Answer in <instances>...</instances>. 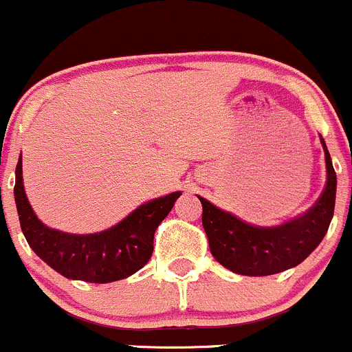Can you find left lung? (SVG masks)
Instances as JSON below:
<instances>
[{
    "label": "left lung",
    "instance_id": "obj_1",
    "mask_svg": "<svg viewBox=\"0 0 352 352\" xmlns=\"http://www.w3.org/2000/svg\"><path fill=\"white\" fill-rule=\"evenodd\" d=\"M320 142L325 152L327 184L316 204L294 221L258 228L198 197L208 246L221 265L241 276H272L299 265L320 245L332 221L337 188L332 159L322 137Z\"/></svg>",
    "mask_w": 352,
    "mask_h": 352
}]
</instances>
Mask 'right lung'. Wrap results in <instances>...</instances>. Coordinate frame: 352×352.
Returning a JSON list of instances; mask_svg holds the SVG:
<instances>
[{
	"label": "right lung",
	"instance_id": "right-lung-1",
	"mask_svg": "<svg viewBox=\"0 0 352 352\" xmlns=\"http://www.w3.org/2000/svg\"><path fill=\"white\" fill-rule=\"evenodd\" d=\"M15 204L30 248L68 279L106 284L140 270L154 252L157 226L171 212L179 191L140 205L114 228L96 234H68L37 219L23 190L22 159L15 169Z\"/></svg>",
	"mask_w": 352,
	"mask_h": 352
}]
</instances>
